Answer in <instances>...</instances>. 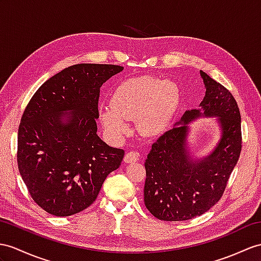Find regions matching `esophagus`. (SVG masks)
Wrapping results in <instances>:
<instances>
[{"label":"esophagus","instance_id":"1","mask_svg":"<svg viewBox=\"0 0 261 261\" xmlns=\"http://www.w3.org/2000/svg\"><path fill=\"white\" fill-rule=\"evenodd\" d=\"M139 158V154L137 151H128L124 157L125 163H136Z\"/></svg>","mask_w":261,"mask_h":261}]
</instances>
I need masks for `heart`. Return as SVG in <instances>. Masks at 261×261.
Listing matches in <instances>:
<instances>
[{
  "label": "heart",
  "instance_id": "1",
  "mask_svg": "<svg viewBox=\"0 0 261 261\" xmlns=\"http://www.w3.org/2000/svg\"><path fill=\"white\" fill-rule=\"evenodd\" d=\"M180 92L175 83L152 76L126 80L113 91L110 106L99 109L98 117L106 133L120 141L130 132L128 119H134L144 136L162 134L176 114Z\"/></svg>",
  "mask_w": 261,
  "mask_h": 261
}]
</instances>
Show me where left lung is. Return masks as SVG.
Here are the masks:
<instances>
[{
    "mask_svg": "<svg viewBox=\"0 0 261 261\" xmlns=\"http://www.w3.org/2000/svg\"><path fill=\"white\" fill-rule=\"evenodd\" d=\"M206 93L199 110L187 111L179 122L151 145L145 162V206L161 220H188L205 214L225 192L241 150V118L237 101L226 87L200 71ZM217 117L221 138L205 158L194 160L187 147L188 124Z\"/></svg>",
    "mask_w": 261,
    "mask_h": 261,
    "instance_id": "1",
    "label": "left lung"
}]
</instances>
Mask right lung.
I'll list each match as a JSON object with an SVG mask.
<instances>
[{"instance_id":"add662e5","label":"right lung","mask_w":261,"mask_h":261,"mask_svg":"<svg viewBox=\"0 0 261 261\" xmlns=\"http://www.w3.org/2000/svg\"><path fill=\"white\" fill-rule=\"evenodd\" d=\"M124 69L76 64L47 80L25 109L17 134V166L32 198L66 217L90 207L125 151L97 135L100 86Z\"/></svg>"}]
</instances>
